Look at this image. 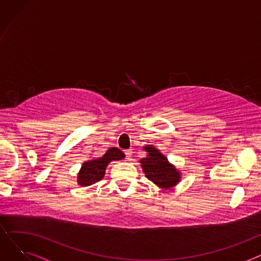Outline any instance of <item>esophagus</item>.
Segmentation results:
<instances>
[{"label":"esophagus","instance_id":"34e87169","mask_svg":"<svg viewBox=\"0 0 261 261\" xmlns=\"http://www.w3.org/2000/svg\"><path fill=\"white\" fill-rule=\"evenodd\" d=\"M132 153H133V151L131 149H128V150H126L125 151V154H126V158H127V160H130L131 158H132Z\"/></svg>","mask_w":261,"mask_h":261}]
</instances>
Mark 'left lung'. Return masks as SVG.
Listing matches in <instances>:
<instances>
[{
  "mask_svg": "<svg viewBox=\"0 0 261 261\" xmlns=\"http://www.w3.org/2000/svg\"><path fill=\"white\" fill-rule=\"evenodd\" d=\"M147 156L140 160L142 169L148 180L162 189H170L179 184L182 173L153 145L143 147Z\"/></svg>",
  "mask_w": 261,
  "mask_h": 261,
  "instance_id": "obj_1",
  "label": "left lung"
}]
</instances>
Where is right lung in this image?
I'll use <instances>...</instances> for the list:
<instances>
[{"mask_svg": "<svg viewBox=\"0 0 261 261\" xmlns=\"http://www.w3.org/2000/svg\"><path fill=\"white\" fill-rule=\"evenodd\" d=\"M125 158L122 151L113 147L110 148L108 151L97 159H91L86 161L77 174V183L82 187L93 185L94 183L102 180L106 173V168L109 163L112 161H119Z\"/></svg>", "mask_w": 261, "mask_h": 261, "instance_id": "obj_1", "label": "right lung"}]
</instances>
